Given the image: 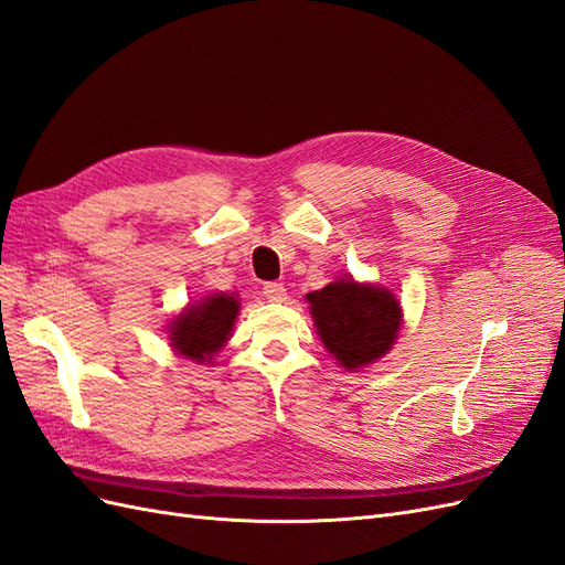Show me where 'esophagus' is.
Returning a JSON list of instances; mask_svg holds the SVG:
<instances>
[{
  "mask_svg": "<svg viewBox=\"0 0 565 565\" xmlns=\"http://www.w3.org/2000/svg\"><path fill=\"white\" fill-rule=\"evenodd\" d=\"M262 297L270 303H282L287 299V289L282 282H266L262 287Z\"/></svg>",
  "mask_w": 565,
  "mask_h": 565,
  "instance_id": "1",
  "label": "esophagus"
}]
</instances>
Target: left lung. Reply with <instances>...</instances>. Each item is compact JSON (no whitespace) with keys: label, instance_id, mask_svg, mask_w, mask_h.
Segmentation results:
<instances>
[{"label":"left lung","instance_id":"8db88e82","mask_svg":"<svg viewBox=\"0 0 565 565\" xmlns=\"http://www.w3.org/2000/svg\"><path fill=\"white\" fill-rule=\"evenodd\" d=\"M306 301L324 349L349 372L377 363L396 344L403 309L388 287L341 276Z\"/></svg>","mask_w":565,"mask_h":565}]
</instances>
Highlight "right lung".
<instances>
[{"label": "right lung", "mask_w": 565, "mask_h": 565, "mask_svg": "<svg viewBox=\"0 0 565 565\" xmlns=\"http://www.w3.org/2000/svg\"><path fill=\"white\" fill-rule=\"evenodd\" d=\"M237 313H241V299L235 292H212L185 303L181 313L167 324L169 347L185 361L212 365L214 355L233 337Z\"/></svg>", "instance_id": "add662e5"}]
</instances>
